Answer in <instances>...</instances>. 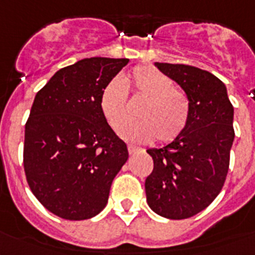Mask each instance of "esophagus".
I'll list each match as a JSON object with an SVG mask.
<instances>
[{
  "label": "esophagus",
  "mask_w": 255,
  "mask_h": 255,
  "mask_svg": "<svg viewBox=\"0 0 255 255\" xmlns=\"http://www.w3.org/2000/svg\"><path fill=\"white\" fill-rule=\"evenodd\" d=\"M137 151H140V148L139 147H135V145H128V152L129 153H136Z\"/></svg>",
  "instance_id": "1"
}]
</instances>
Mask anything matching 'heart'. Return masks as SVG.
Returning <instances> with one entry per match:
<instances>
[{"instance_id":"heart-1","label":"heart","mask_w":255,"mask_h":255,"mask_svg":"<svg viewBox=\"0 0 255 255\" xmlns=\"http://www.w3.org/2000/svg\"><path fill=\"white\" fill-rule=\"evenodd\" d=\"M128 87L137 98L145 99L139 111V122H131L120 128V136L128 141L147 143L157 137L161 143L176 139L185 128L190 112L189 98L165 74L151 66L135 67ZM128 91L124 82L114 78L104 86L99 106L104 119L114 129L127 119Z\"/></svg>"}]
</instances>
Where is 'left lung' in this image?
Instances as JSON below:
<instances>
[{
	"instance_id": "1",
	"label": "left lung",
	"mask_w": 255,
	"mask_h": 255,
	"mask_svg": "<svg viewBox=\"0 0 255 255\" xmlns=\"http://www.w3.org/2000/svg\"><path fill=\"white\" fill-rule=\"evenodd\" d=\"M155 66L185 91L190 112L172 143L147 149L153 159L145 180L147 202L161 217L184 220L209 206L224 186L234 140V108L225 85L209 71L159 62Z\"/></svg>"
}]
</instances>
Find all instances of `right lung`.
Segmentation results:
<instances>
[{"instance_id":"right-lung-1","label":"right lung","mask_w":255,"mask_h":255,"mask_svg":"<svg viewBox=\"0 0 255 255\" xmlns=\"http://www.w3.org/2000/svg\"><path fill=\"white\" fill-rule=\"evenodd\" d=\"M129 59L86 58L37 92L25 126L23 168L37 200L58 217L81 221L107 205L127 145L100 111L104 86Z\"/></svg>"}]
</instances>
